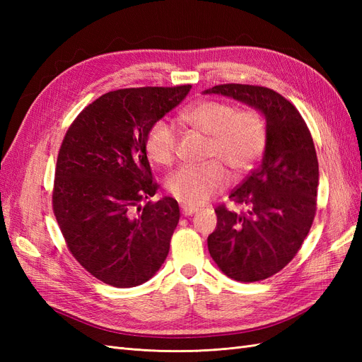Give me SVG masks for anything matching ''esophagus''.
<instances>
[{
    "instance_id": "34e87169",
    "label": "esophagus",
    "mask_w": 362,
    "mask_h": 362,
    "mask_svg": "<svg viewBox=\"0 0 362 362\" xmlns=\"http://www.w3.org/2000/svg\"><path fill=\"white\" fill-rule=\"evenodd\" d=\"M181 211L184 216H192L194 213H198V208L190 206V205H181Z\"/></svg>"
}]
</instances>
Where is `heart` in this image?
Listing matches in <instances>:
<instances>
[{
    "label": "heart",
    "mask_w": 362,
    "mask_h": 362,
    "mask_svg": "<svg viewBox=\"0 0 362 362\" xmlns=\"http://www.w3.org/2000/svg\"><path fill=\"white\" fill-rule=\"evenodd\" d=\"M182 122L208 136L202 166H182L168 178L169 193L185 205H201L225 189L228 172L245 177L259 161L266 148V124L255 108H242L228 101L204 100L181 113ZM178 131L166 119L151 127L146 152L152 161L169 166L177 156Z\"/></svg>",
    "instance_id": "obj_1"
}]
</instances>
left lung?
<instances>
[{"mask_svg": "<svg viewBox=\"0 0 362 362\" xmlns=\"http://www.w3.org/2000/svg\"><path fill=\"white\" fill-rule=\"evenodd\" d=\"M204 93L234 98L266 119L264 157L229 194L247 211L237 214L218 205L217 226L206 242L226 276L240 282L267 279L298 254L314 221L319 161L311 133L298 108L267 87L218 84Z\"/></svg>", "mask_w": 362, "mask_h": 362, "instance_id": "8db88e82", "label": "left lung"}]
</instances>
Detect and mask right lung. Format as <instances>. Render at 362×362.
Listing matches in <instances>:
<instances>
[{"mask_svg":"<svg viewBox=\"0 0 362 362\" xmlns=\"http://www.w3.org/2000/svg\"><path fill=\"white\" fill-rule=\"evenodd\" d=\"M192 86L133 87L87 105L59 151L52 210L72 257L104 284L136 287L166 259L180 221L178 202L156 194L146 157L151 127Z\"/></svg>","mask_w":362,"mask_h":362,"instance_id":"obj_1","label":"right lung"}]
</instances>
